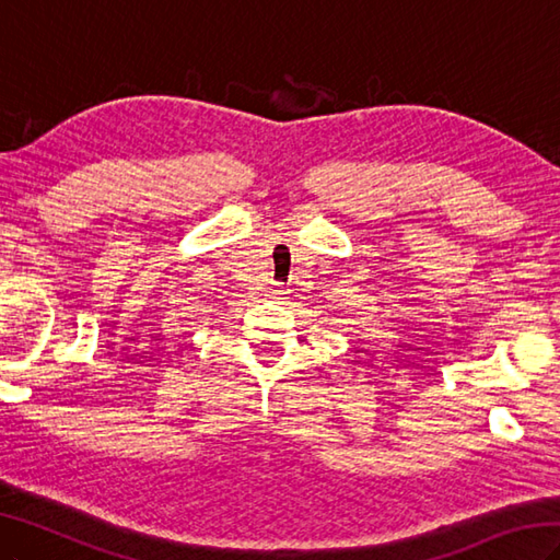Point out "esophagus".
Instances as JSON below:
<instances>
[{
	"instance_id": "1",
	"label": "esophagus",
	"mask_w": 560,
	"mask_h": 560,
	"mask_svg": "<svg viewBox=\"0 0 560 560\" xmlns=\"http://www.w3.org/2000/svg\"><path fill=\"white\" fill-rule=\"evenodd\" d=\"M282 294H284L282 288H272V290H270V296H272V299H280Z\"/></svg>"
}]
</instances>
